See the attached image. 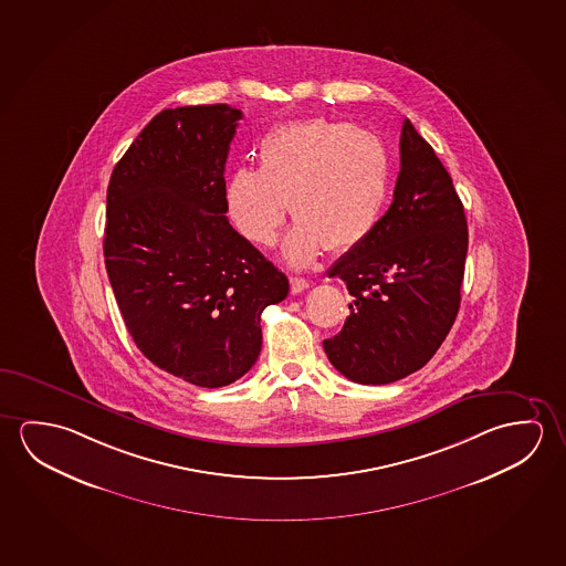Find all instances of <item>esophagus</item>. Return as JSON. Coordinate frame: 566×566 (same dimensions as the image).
I'll list each match as a JSON object with an SVG mask.
<instances>
[{"label": "esophagus", "instance_id": "1", "mask_svg": "<svg viewBox=\"0 0 566 566\" xmlns=\"http://www.w3.org/2000/svg\"><path fill=\"white\" fill-rule=\"evenodd\" d=\"M311 287V283L303 277H291V293L293 295H298V293H303L305 289Z\"/></svg>", "mask_w": 566, "mask_h": 566}]
</instances>
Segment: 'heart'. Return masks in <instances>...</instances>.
<instances>
[{
	"label": "heart",
	"instance_id": "b5f03b06",
	"mask_svg": "<svg viewBox=\"0 0 566 566\" xmlns=\"http://www.w3.org/2000/svg\"><path fill=\"white\" fill-rule=\"evenodd\" d=\"M260 171L228 175L226 208L243 238L271 245L285 220L296 224L285 255L305 265L324 248L348 252L376 226L387 195V155L361 127L311 119L275 127L258 147Z\"/></svg>",
	"mask_w": 566,
	"mask_h": 566
}]
</instances>
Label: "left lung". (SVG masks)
Instances as JSON below:
<instances>
[{
    "instance_id": "1",
    "label": "left lung",
    "mask_w": 566,
    "mask_h": 566,
    "mask_svg": "<svg viewBox=\"0 0 566 566\" xmlns=\"http://www.w3.org/2000/svg\"><path fill=\"white\" fill-rule=\"evenodd\" d=\"M394 202L336 261L350 316L324 352L342 376L384 386L421 369L450 333L464 277L468 226L449 171L405 119Z\"/></svg>"
}]
</instances>
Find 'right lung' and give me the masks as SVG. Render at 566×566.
Returning <instances> with one entry per match:
<instances>
[{"label": "right lung", "instance_id": "1", "mask_svg": "<svg viewBox=\"0 0 566 566\" xmlns=\"http://www.w3.org/2000/svg\"><path fill=\"white\" fill-rule=\"evenodd\" d=\"M240 109H163L109 177L104 258L145 358L198 387H224L261 352V313L285 273L226 218L224 165Z\"/></svg>", "mask_w": 566, "mask_h": 566}]
</instances>
